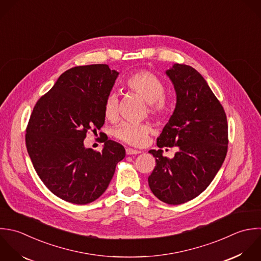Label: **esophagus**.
I'll return each mask as SVG.
<instances>
[{"label": "esophagus", "instance_id": "esophagus-1", "mask_svg": "<svg viewBox=\"0 0 261 261\" xmlns=\"http://www.w3.org/2000/svg\"><path fill=\"white\" fill-rule=\"evenodd\" d=\"M126 153H127L128 155H133V154L141 153V151H140V150H137V149H133V148L128 147V148H126Z\"/></svg>", "mask_w": 261, "mask_h": 261}]
</instances>
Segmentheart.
Listing matches in <instances>:
<instances>
[{"label": "heart", "instance_id": "b5f03b06", "mask_svg": "<svg viewBox=\"0 0 261 261\" xmlns=\"http://www.w3.org/2000/svg\"><path fill=\"white\" fill-rule=\"evenodd\" d=\"M127 87L140 95L148 103V112L155 116H164L168 111V105L165 99L166 86L158 76L151 72L140 70L128 77ZM103 114L107 120L116 121L119 117V98L114 92L110 93L105 101ZM151 127L147 124H138L124 122L114 129V135L119 140L133 146H142L145 144Z\"/></svg>", "mask_w": 261, "mask_h": 261}]
</instances>
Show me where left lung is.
I'll use <instances>...</instances> for the list:
<instances>
[{"instance_id":"1","label":"left lung","mask_w":261,"mask_h":261,"mask_svg":"<svg viewBox=\"0 0 261 261\" xmlns=\"http://www.w3.org/2000/svg\"><path fill=\"white\" fill-rule=\"evenodd\" d=\"M166 74L177 101L156 145L179 150L171 160L162 149L148 151L156 163L148 185L161 201L177 205L202 193L221 169L228 151V122L223 106L198 71L174 64Z\"/></svg>"}]
</instances>
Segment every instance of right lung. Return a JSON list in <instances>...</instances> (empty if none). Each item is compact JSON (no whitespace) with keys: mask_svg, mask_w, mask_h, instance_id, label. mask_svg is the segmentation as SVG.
I'll return each instance as SVG.
<instances>
[{"mask_svg":"<svg viewBox=\"0 0 261 261\" xmlns=\"http://www.w3.org/2000/svg\"><path fill=\"white\" fill-rule=\"evenodd\" d=\"M118 75L106 64L71 68L33 108L25 135L29 158L46 188L65 201L97 199L126 155L108 137L100 152L84 146L87 132L105 124V101Z\"/></svg>","mask_w":261,"mask_h":261,"instance_id":"1","label":"right lung"}]
</instances>
